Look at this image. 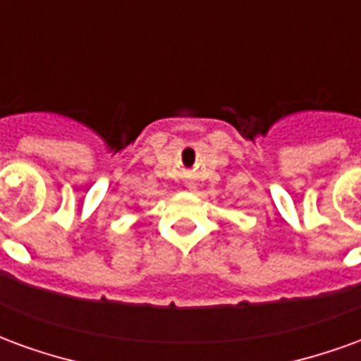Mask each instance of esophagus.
<instances>
[{
  "label": "esophagus",
  "instance_id": "1",
  "mask_svg": "<svg viewBox=\"0 0 361 361\" xmlns=\"http://www.w3.org/2000/svg\"><path fill=\"white\" fill-rule=\"evenodd\" d=\"M189 188H191V189H193V185H189Z\"/></svg>",
  "mask_w": 361,
  "mask_h": 361
}]
</instances>
